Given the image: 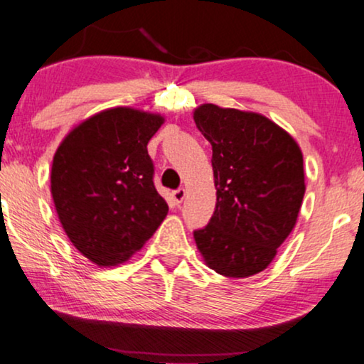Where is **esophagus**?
<instances>
[{"label":"esophagus","mask_w":364,"mask_h":364,"mask_svg":"<svg viewBox=\"0 0 364 364\" xmlns=\"http://www.w3.org/2000/svg\"><path fill=\"white\" fill-rule=\"evenodd\" d=\"M186 188H177V191L172 192V198L176 203H182L183 198H186Z\"/></svg>","instance_id":"obj_1"}]
</instances>
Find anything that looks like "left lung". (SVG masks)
Wrapping results in <instances>:
<instances>
[{
  "instance_id": "left-lung-1",
  "label": "left lung",
  "mask_w": 364,
  "mask_h": 364,
  "mask_svg": "<svg viewBox=\"0 0 364 364\" xmlns=\"http://www.w3.org/2000/svg\"><path fill=\"white\" fill-rule=\"evenodd\" d=\"M212 144L215 212L193 232L208 268L230 278L257 275L295 228L303 196V154L295 139L258 112L202 104L193 111Z\"/></svg>"
}]
</instances>
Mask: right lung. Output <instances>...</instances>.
Here are the masks:
<instances>
[{
    "label": "right lung",
    "mask_w": 364,
    "mask_h": 364,
    "mask_svg": "<svg viewBox=\"0 0 364 364\" xmlns=\"http://www.w3.org/2000/svg\"><path fill=\"white\" fill-rule=\"evenodd\" d=\"M162 124L161 114L111 107L77 124L54 154L51 196L59 222L97 267L127 262L167 215L147 152Z\"/></svg>",
    "instance_id": "obj_1"
}]
</instances>
